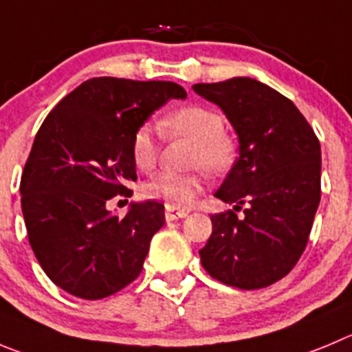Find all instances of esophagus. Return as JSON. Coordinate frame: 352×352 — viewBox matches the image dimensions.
<instances>
[{
	"label": "esophagus",
	"mask_w": 352,
	"mask_h": 352,
	"mask_svg": "<svg viewBox=\"0 0 352 352\" xmlns=\"http://www.w3.org/2000/svg\"><path fill=\"white\" fill-rule=\"evenodd\" d=\"M187 210H179V208H173V206H166L165 208V219L166 221H177V219H184L187 217Z\"/></svg>",
	"instance_id": "obj_1"
}]
</instances>
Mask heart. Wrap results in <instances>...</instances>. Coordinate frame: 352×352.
Listing matches in <instances>:
<instances>
[{
    "label": "heart",
    "mask_w": 352,
    "mask_h": 352,
    "mask_svg": "<svg viewBox=\"0 0 352 352\" xmlns=\"http://www.w3.org/2000/svg\"><path fill=\"white\" fill-rule=\"evenodd\" d=\"M161 128L168 135L184 137L195 142L192 165L203 166L210 173H222L234 157V144L224 133V118L205 106H184L161 120ZM160 151V140L151 124L135 128L130 140L133 165L142 172L154 168ZM205 187L203 172L172 173L161 172L144 186V195L163 201L166 206L184 208L195 201Z\"/></svg>",
    "instance_id": "1"
}]
</instances>
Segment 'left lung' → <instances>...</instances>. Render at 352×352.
Here are the masks:
<instances>
[{
    "instance_id": "1",
    "label": "left lung",
    "mask_w": 352,
    "mask_h": 352,
    "mask_svg": "<svg viewBox=\"0 0 352 352\" xmlns=\"http://www.w3.org/2000/svg\"><path fill=\"white\" fill-rule=\"evenodd\" d=\"M192 90L224 111L239 139L238 161L215 196L243 217L212 215L201 264L229 287H269L295 267L309 239L321 198L320 140L290 98L257 80Z\"/></svg>"
}]
</instances>
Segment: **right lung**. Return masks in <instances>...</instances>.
<instances>
[{"instance_id":"add662e5","label":"right lung","mask_w":352,"mask_h":352,"mask_svg":"<svg viewBox=\"0 0 352 352\" xmlns=\"http://www.w3.org/2000/svg\"><path fill=\"white\" fill-rule=\"evenodd\" d=\"M186 95L172 81L91 78L39 126L21 179L22 213L39 265L67 294L109 297L142 272L165 206L133 203L120 219L107 203L131 196L135 128L168 98Z\"/></svg>"}]
</instances>
